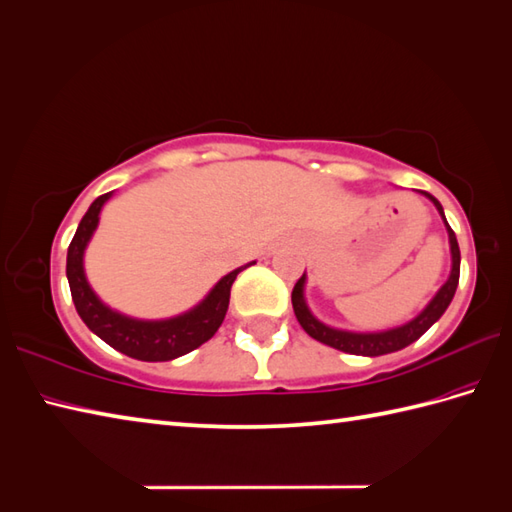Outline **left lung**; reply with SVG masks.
Here are the masks:
<instances>
[{
  "label": "left lung",
  "mask_w": 512,
  "mask_h": 512,
  "mask_svg": "<svg viewBox=\"0 0 512 512\" xmlns=\"http://www.w3.org/2000/svg\"><path fill=\"white\" fill-rule=\"evenodd\" d=\"M425 195L431 203H434L438 214L442 217V223L447 227L449 234V249H451V271L445 285H442L434 298L429 300V304L420 311L416 317H412L410 322H405L401 326L388 328V331H370V333H357V331H346V328H335L328 326L324 322L317 320V317L311 313L309 304H306L304 298V287H306V271L302 278L295 282L293 293H291V304H293V313L298 317L300 326L304 328L317 342H322L331 348H337L342 352H350V355H363V357H379V355H388V352H396L405 346L414 344L416 339L427 333L431 326H434L442 313L447 311V306L451 304L453 295H456L458 289V280H460V247H458V238L453 234L445 219V210H442L440 201L436 197H431L429 192H420Z\"/></svg>",
  "instance_id": "1"
}]
</instances>
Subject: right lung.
Masks as SVG:
<instances>
[{
    "instance_id": "1",
    "label": "right lung",
    "mask_w": 512,
    "mask_h": 512,
    "mask_svg": "<svg viewBox=\"0 0 512 512\" xmlns=\"http://www.w3.org/2000/svg\"><path fill=\"white\" fill-rule=\"evenodd\" d=\"M113 192L100 195L85 217L76 227V234L67 247V282H70L72 300L81 320L87 324L89 331L98 335L102 342L111 348L124 352L127 357L140 361H170L186 352L206 344L208 339L219 331L225 320L227 304H230V289L236 276L254 263L238 267L223 276L214 285L206 298L192 306L186 313H179L166 320H138L120 311H113L111 306L102 302L85 276V249L92 241V236L100 221V210L111 199Z\"/></svg>"
}]
</instances>
